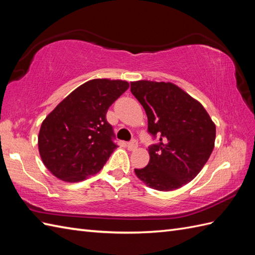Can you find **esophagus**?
I'll return each instance as SVG.
<instances>
[{
  "label": "esophagus",
  "instance_id": "obj_1",
  "mask_svg": "<svg viewBox=\"0 0 255 255\" xmlns=\"http://www.w3.org/2000/svg\"><path fill=\"white\" fill-rule=\"evenodd\" d=\"M137 146H138V143H137L136 139H132V140H129V142L128 143V148L129 150L136 149Z\"/></svg>",
  "mask_w": 255,
  "mask_h": 255
}]
</instances>
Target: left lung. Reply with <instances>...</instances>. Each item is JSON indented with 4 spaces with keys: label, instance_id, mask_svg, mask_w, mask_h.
Here are the masks:
<instances>
[{
    "label": "left lung",
    "instance_id": "obj_1",
    "mask_svg": "<svg viewBox=\"0 0 255 255\" xmlns=\"http://www.w3.org/2000/svg\"><path fill=\"white\" fill-rule=\"evenodd\" d=\"M131 93L143 106L148 133L149 162L135 173L149 188L172 191L202 170L214 149L216 127L199 101L172 83L138 81Z\"/></svg>",
    "mask_w": 255,
    "mask_h": 255
}]
</instances>
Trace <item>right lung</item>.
Wrapping results in <instances>:
<instances>
[{
    "instance_id": "1",
    "label": "right lung",
    "mask_w": 255,
    "mask_h": 255,
    "mask_svg": "<svg viewBox=\"0 0 255 255\" xmlns=\"http://www.w3.org/2000/svg\"><path fill=\"white\" fill-rule=\"evenodd\" d=\"M128 88L126 81L92 80L49 113L41 124L38 147L51 173L65 182H80L101 170L118 147L107 111Z\"/></svg>"
}]
</instances>
